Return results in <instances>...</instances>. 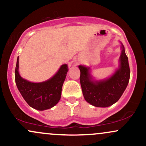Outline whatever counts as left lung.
<instances>
[{"label":"left lung","mask_w":146,"mask_h":146,"mask_svg":"<svg viewBox=\"0 0 146 146\" xmlns=\"http://www.w3.org/2000/svg\"><path fill=\"white\" fill-rule=\"evenodd\" d=\"M80 84L84 99L98 108L111 106L118 101L127 87L130 79L129 60L122 44L120 66L110 78L95 81L90 73V68L80 65Z\"/></svg>","instance_id":"1"}]
</instances>
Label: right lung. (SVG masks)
I'll use <instances>...</instances> for the list:
<instances>
[{"mask_svg": "<svg viewBox=\"0 0 146 146\" xmlns=\"http://www.w3.org/2000/svg\"><path fill=\"white\" fill-rule=\"evenodd\" d=\"M19 58L15 71V84L26 103L39 111L53 108L61 97L62 87L68 72L67 64H62L58 71L50 80L33 83L24 80L19 74Z\"/></svg>", "mask_w": 146, "mask_h": 146, "instance_id": "right-lung-1", "label": "right lung"}]
</instances>
